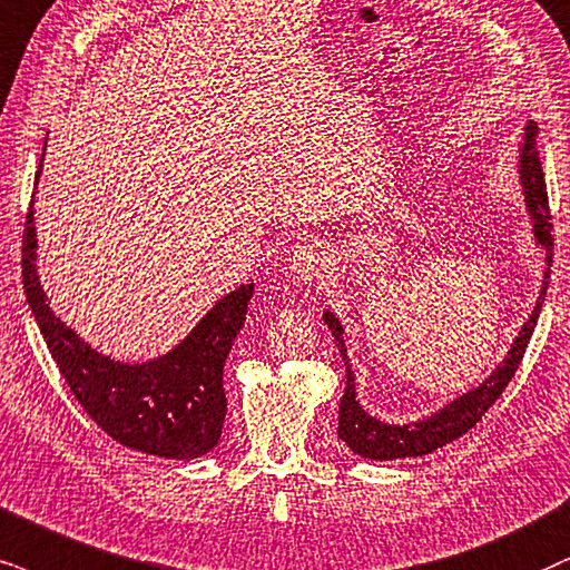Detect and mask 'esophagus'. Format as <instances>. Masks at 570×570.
I'll use <instances>...</instances> for the list:
<instances>
[{"label": "esophagus", "instance_id": "1", "mask_svg": "<svg viewBox=\"0 0 570 570\" xmlns=\"http://www.w3.org/2000/svg\"><path fill=\"white\" fill-rule=\"evenodd\" d=\"M328 247L321 242H307V244H299L297 249L289 255V271H292V278L297 281V284H315L323 276V271H326L328 265Z\"/></svg>", "mask_w": 570, "mask_h": 570}]
</instances>
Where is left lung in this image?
<instances>
[{
    "mask_svg": "<svg viewBox=\"0 0 570 570\" xmlns=\"http://www.w3.org/2000/svg\"><path fill=\"white\" fill-rule=\"evenodd\" d=\"M518 181H521L525 210L531 218V232H534L537 247L544 252V263H552V223H550V202H547V184L542 163H539L537 153V124L529 120L523 128L521 144H518ZM547 281H550V268L542 273V289L534 302L529 318L518 328V334L510 344L508 355L494 365V371L481 381L479 386L468 389L460 397L450 400L436 413H429L421 421L407 423H389L381 417L371 415L368 410L360 405L357 386H355V371H352L347 357V344H344V328L342 321L336 318L331 309H323V323L331 328V336L336 338V347L344 357V368H347V386H344V397L338 402V439L347 442V446L355 455L368 460H400V458H421L429 452L439 450V446L455 442L465 431H471L481 421V415L494 405L502 389L510 384L513 373L521 365V357L529 338L534 334L539 309H542Z\"/></svg>",
    "mask_w": 570,
    "mask_h": 570,
    "instance_id": "obj_1",
    "label": "left lung"
}]
</instances>
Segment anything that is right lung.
Listing matches in <instances>:
<instances>
[{"label": "right lung", "mask_w": 570, "mask_h": 570, "mask_svg": "<svg viewBox=\"0 0 570 570\" xmlns=\"http://www.w3.org/2000/svg\"><path fill=\"white\" fill-rule=\"evenodd\" d=\"M41 165L45 155L33 186H39ZM36 247L31 199L23 234L26 299L65 384L94 423L115 442L157 458L191 460L215 450L226 421L223 365L247 321L255 284H242L215 302L170 352L144 363H124L94 350L55 315L39 278Z\"/></svg>", "instance_id": "1"}]
</instances>
